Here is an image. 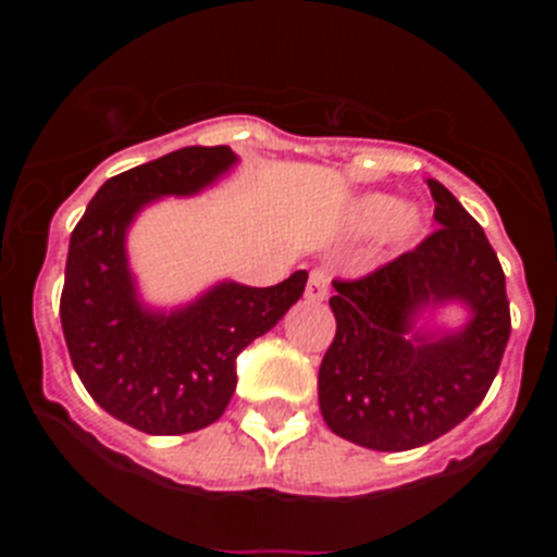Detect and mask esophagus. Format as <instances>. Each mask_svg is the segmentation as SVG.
<instances>
[{
    "label": "esophagus",
    "instance_id": "obj_1",
    "mask_svg": "<svg viewBox=\"0 0 557 557\" xmlns=\"http://www.w3.org/2000/svg\"><path fill=\"white\" fill-rule=\"evenodd\" d=\"M329 295V273L323 268H314L309 273V282H307V298L309 301H323Z\"/></svg>",
    "mask_w": 557,
    "mask_h": 557
}]
</instances>
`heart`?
<instances>
[{"mask_svg":"<svg viewBox=\"0 0 557 557\" xmlns=\"http://www.w3.org/2000/svg\"><path fill=\"white\" fill-rule=\"evenodd\" d=\"M354 223L362 231H376L385 225L391 239H407V236L416 234L418 214L407 206H398L387 195H371V198L359 200Z\"/></svg>","mask_w":557,"mask_h":557,"instance_id":"b5f03b06","label":"heart"}]
</instances>
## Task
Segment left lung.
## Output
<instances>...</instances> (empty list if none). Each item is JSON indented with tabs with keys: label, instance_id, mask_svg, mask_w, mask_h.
<instances>
[{
	"label": "left lung",
	"instance_id": "obj_1",
	"mask_svg": "<svg viewBox=\"0 0 557 557\" xmlns=\"http://www.w3.org/2000/svg\"><path fill=\"white\" fill-rule=\"evenodd\" d=\"M437 228L393 262L334 278L337 321L318 373L329 430L376 451H407L455 430L488 393L510 337L505 273L482 225L426 178ZM460 297L475 318L444 341L407 338L424 302Z\"/></svg>",
	"mask_w": 557,
	"mask_h": 557
}]
</instances>
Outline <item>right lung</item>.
Wrapping results in <instances>:
<instances>
[{"label": "right lung", "instance_id": "1", "mask_svg": "<svg viewBox=\"0 0 557 557\" xmlns=\"http://www.w3.org/2000/svg\"><path fill=\"white\" fill-rule=\"evenodd\" d=\"M236 161L234 150L181 147L100 186L72 231L61 323L69 357L97 405L147 435L214 424L236 387V357L282 321L307 287L298 270L275 287L220 284L191 307L150 314L133 295L125 228L159 195H191Z\"/></svg>", "mask_w": 557, "mask_h": 557}]
</instances>
